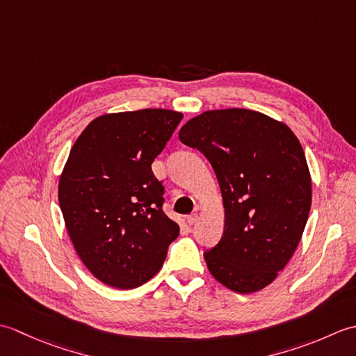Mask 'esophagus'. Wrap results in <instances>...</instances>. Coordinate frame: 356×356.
<instances>
[{
    "instance_id": "1",
    "label": "esophagus",
    "mask_w": 356,
    "mask_h": 356,
    "mask_svg": "<svg viewBox=\"0 0 356 356\" xmlns=\"http://www.w3.org/2000/svg\"><path fill=\"white\" fill-rule=\"evenodd\" d=\"M199 220V214L197 213H193V214H190L186 217V222H188V225L190 226H193V225H195V222Z\"/></svg>"
}]
</instances>
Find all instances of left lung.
Listing matches in <instances>:
<instances>
[{"label": "left lung", "instance_id": "left-lung-1", "mask_svg": "<svg viewBox=\"0 0 356 356\" xmlns=\"http://www.w3.org/2000/svg\"><path fill=\"white\" fill-rule=\"evenodd\" d=\"M179 139L208 159L222 190L223 236L203 252L209 272L234 292L263 289L291 260L311 211L298 139L245 108L205 111L180 128Z\"/></svg>", "mask_w": 356, "mask_h": 356}]
</instances>
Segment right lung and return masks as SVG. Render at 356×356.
I'll use <instances>...</instances> for the list:
<instances>
[{
  "label": "right lung",
  "instance_id": "add662e5",
  "mask_svg": "<svg viewBox=\"0 0 356 356\" xmlns=\"http://www.w3.org/2000/svg\"><path fill=\"white\" fill-rule=\"evenodd\" d=\"M184 115L145 108L95 119L74 142L59 180V207L82 263L102 283L133 289L153 278L179 236L163 213L151 163Z\"/></svg>",
  "mask_w": 356,
  "mask_h": 356
}]
</instances>
